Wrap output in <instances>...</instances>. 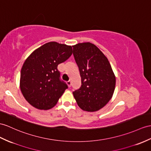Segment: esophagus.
<instances>
[{"label":"esophagus","instance_id":"esophagus-1","mask_svg":"<svg viewBox=\"0 0 151 151\" xmlns=\"http://www.w3.org/2000/svg\"><path fill=\"white\" fill-rule=\"evenodd\" d=\"M67 85L68 86V87H70L71 86V81H67Z\"/></svg>","mask_w":151,"mask_h":151}]
</instances>
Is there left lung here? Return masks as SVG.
<instances>
[{
    "instance_id": "obj_1",
    "label": "left lung",
    "mask_w": 151,
    "mask_h": 151,
    "mask_svg": "<svg viewBox=\"0 0 151 151\" xmlns=\"http://www.w3.org/2000/svg\"><path fill=\"white\" fill-rule=\"evenodd\" d=\"M72 47L81 78V86L73 91V97L84 111H98L109 101L115 90L116 79L111 65L93 43H80Z\"/></svg>"
}]
</instances>
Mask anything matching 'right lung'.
<instances>
[{
	"label": "right lung",
	"mask_w": 151,
	"mask_h": 151,
	"mask_svg": "<svg viewBox=\"0 0 151 151\" xmlns=\"http://www.w3.org/2000/svg\"><path fill=\"white\" fill-rule=\"evenodd\" d=\"M72 52L71 46L50 42L26 59L21 69L20 86L24 98L33 107L47 110L57 104L68 88L60 80L58 65L68 60Z\"/></svg>",
	"instance_id": "obj_1"
}]
</instances>
